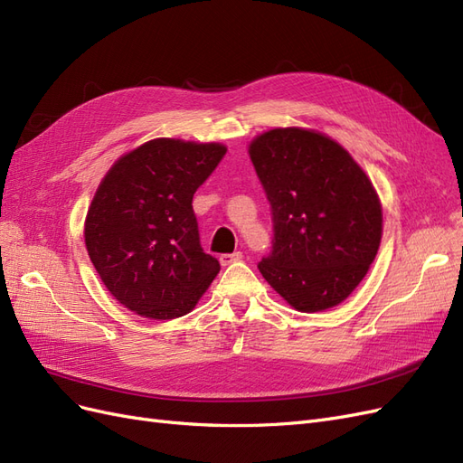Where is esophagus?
Segmentation results:
<instances>
[{
  "instance_id": "esophagus-1",
  "label": "esophagus",
  "mask_w": 463,
  "mask_h": 463,
  "mask_svg": "<svg viewBox=\"0 0 463 463\" xmlns=\"http://www.w3.org/2000/svg\"><path fill=\"white\" fill-rule=\"evenodd\" d=\"M241 259H243L241 253H223V255H220V264L222 266H230V264L241 260Z\"/></svg>"
}]
</instances>
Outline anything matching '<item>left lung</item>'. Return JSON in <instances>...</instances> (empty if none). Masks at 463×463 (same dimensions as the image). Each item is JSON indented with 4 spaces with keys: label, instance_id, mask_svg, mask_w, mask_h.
I'll list each match as a JSON object with an SVG mask.
<instances>
[{
    "label": "left lung",
    "instance_id": "1",
    "mask_svg": "<svg viewBox=\"0 0 463 463\" xmlns=\"http://www.w3.org/2000/svg\"><path fill=\"white\" fill-rule=\"evenodd\" d=\"M249 156L274 220L260 274L299 313L340 305L383 240V204L369 175L340 143L303 128L257 135Z\"/></svg>",
    "mask_w": 463,
    "mask_h": 463
}]
</instances>
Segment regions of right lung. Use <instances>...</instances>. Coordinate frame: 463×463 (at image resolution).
<instances>
[{
    "instance_id": "right-lung-1",
    "label": "right lung",
    "mask_w": 463,
    "mask_h": 463,
    "mask_svg": "<svg viewBox=\"0 0 463 463\" xmlns=\"http://www.w3.org/2000/svg\"><path fill=\"white\" fill-rule=\"evenodd\" d=\"M220 143L152 141L123 154L98 185L85 245L125 309L170 320L194 309L220 272L199 241L193 194L226 154Z\"/></svg>"
}]
</instances>
